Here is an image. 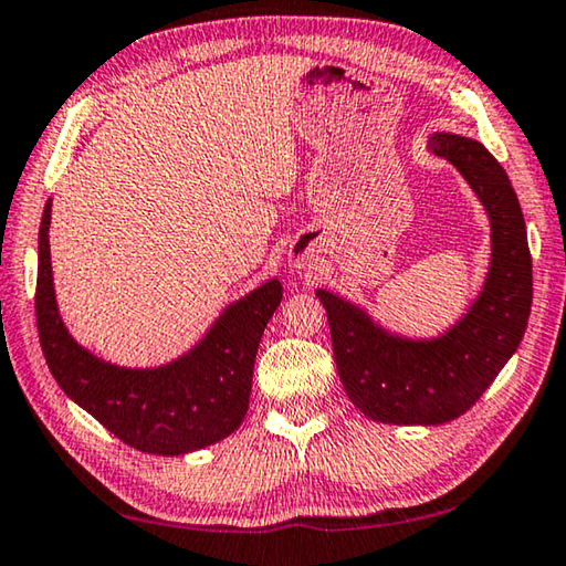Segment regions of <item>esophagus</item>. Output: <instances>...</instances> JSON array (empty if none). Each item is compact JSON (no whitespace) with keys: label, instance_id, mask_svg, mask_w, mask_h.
Returning a JSON list of instances; mask_svg holds the SVG:
<instances>
[{"label":"esophagus","instance_id":"34e87169","mask_svg":"<svg viewBox=\"0 0 566 566\" xmlns=\"http://www.w3.org/2000/svg\"><path fill=\"white\" fill-rule=\"evenodd\" d=\"M290 264H292V272H297V274L307 272L310 254H307V251H302V249H294L292 254H290Z\"/></svg>","mask_w":566,"mask_h":566}]
</instances>
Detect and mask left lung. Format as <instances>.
<instances>
[{
	"mask_svg": "<svg viewBox=\"0 0 566 566\" xmlns=\"http://www.w3.org/2000/svg\"><path fill=\"white\" fill-rule=\"evenodd\" d=\"M428 148L459 168L491 223L489 272L465 315L443 335L412 339L360 304L315 292L347 398L378 423L441 426L463 416L516 353L532 312L526 223L506 170L479 140L455 133H433Z\"/></svg>",
	"mask_w": 566,
	"mask_h": 566,
	"instance_id": "left-lung-1",
	"label": "left lung"
}]
</instances>
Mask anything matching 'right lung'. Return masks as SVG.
Listing matches in <instances>:
<instances>
[{"mask_svg": "<svg viewBox=\"0 0 566 566\" xmlns=\"http://www.w3.org/2000/svg\"><path fill=\"white\" fill-rule=\"evenodd\" d=\"M50 213L52 199L44 203L40 223L34 310L44 360L65 396L143 453L184 455L234 433L249 410L259 339L282 302L280 280L231 302L199 343L176 360L158 367L105 363L80 345L60 317Z\"/></svg>", "mask_w": 566, "mask_h": 566, "instance_id": "obj_1", "label": "right lung"}]
</instances>
